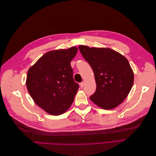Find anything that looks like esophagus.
I'll return each mask as SVG.
<instances>
[{
    "mask_svg": "<svg viewBox=\"0 0 156 156\" xmlns=\"http://www.w3.org/2000/svg\"><path fill=\"white\" fill-rule=\"evenodd\" d=\"M79 85H80V87H81V88H83V87H84V82H82V83H81L79 84Z\"/></svg>",
    "mask_w": 156,
    "mask_h": 156,
    "instance_id": "obj_1",
    "label": "esophagus"
}]
</instances>
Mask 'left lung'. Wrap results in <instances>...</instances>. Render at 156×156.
Returning a JSON list of instances; mask_svg holds the SVG:
<instances>
[{
	"label": "left lung",
	"instance_id": "left-lung-1",
	"mask_svg": "<svg viewBox=\"0 0 156 156\" xmlns=\"http://www.w3.org/2000/svg\"><path fill=\"white\" fill-rule=\"evenodd\" d=\"M79 49L93 70L96 90L90 100L103 109H112L124 101L133 87L134 74L127 59L110 48Z\"/></svg>",
	"mask_w": 156,
	"mask_h": 156
}]
</instances>
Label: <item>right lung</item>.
Masks as SVG:
<instances>
[{
	"label": "right lung",
	"instance_id": "right-lung-1",
	"mask_svg": "<svg viewBox=\"0 0 156 156\" xmlns=\"http://www.w3.org/2000/svg\"><path fill=\"white\" fill-rule=\"evenodd\" d=\"M77 51L76 47L50 51L28 71V92L36 104L50 115L63 114L73 102L79 84L73 80L70 62Z\"/></svg>",
	"mask_w": 156,
	"mask_h": 156
}]
</instances>
